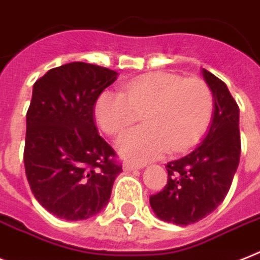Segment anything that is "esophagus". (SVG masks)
<instances>
[{
	"mask_svg": "<svg viewBox=\"0 0 260 260\" xmlns=\"http://www.w3.org/2000/svg\"><path fill=\"white\" fill-rule=\"evenodd\" d=\"M137 169H143V165L132 164V162H125V164H123V170L125 171H133L137 170Z\"/></svg>",
	"mask_w": 260,
	"mask_h": 260,
	"instance_id": "obj_1",
	"label": "esophagus"
}]
</instances>
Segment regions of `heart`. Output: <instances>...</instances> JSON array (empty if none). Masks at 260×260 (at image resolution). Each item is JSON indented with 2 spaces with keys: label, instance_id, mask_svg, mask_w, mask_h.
Masks as SVG:
<instances>
[{
  "label": "heart",
  "instance_id": "heart-1",
  "mask_svg": "<svg viewBox=\"0 0 260 260\" xmlns=\"http://www.w3.org/2000/svg\"><path fill=\"white\" fill-rule=\"evenodd\" d=\"M138 113L145 125L122 135L117 146L127 159L147 162L170 149H191L211 122L214 95L202 79L155 72L123 83L121 93L105 91L96 101V121L107 134H121Z\"/></svg>",
  "mask_w": 260,
  "mask_h": 260
}]
</instances>
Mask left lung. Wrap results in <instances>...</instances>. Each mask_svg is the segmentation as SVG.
<instances>
[{"label":"left lung","mask_w":260,"mask_h":260,"mask_svg":"<svg viewBox=\"0 0 260 260\" xmlns=\"http://www.w3.org/2000/svg\"><path fill=\"white\" fill-rule=\"evenodd\" d=\"M214 95V117L201 145L166 165L167 184L150 197L156 216L187 226L203 219L223 202L241 158L239 107L226 83L203 69Z\"/></svg>","instance_id":"left-lung-1"}]
</instances>
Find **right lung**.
Returning <instances> with one entry per match:
<instances>
[{"label":"right lung","mask_w":260,"mask_h":260,"mask_svg":"<svg viewBox=\"0 0 260 260\" xmlns=\"http://www.w3.org/2000/svg\"><path fill=\"white\" fill-rule=\"evenodd\" d=\"M117 73L86 62L50 69L36 81L26 113L23 164L40 205L66 220H83L107 205L122 171L95 126L98 96Z\"/></svg>","instance_id":"add662e5"}]
</instances>
